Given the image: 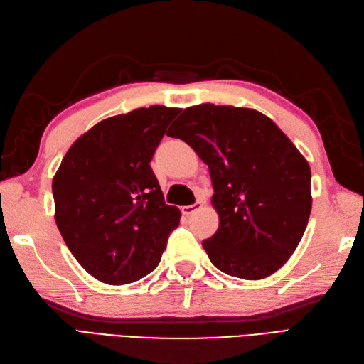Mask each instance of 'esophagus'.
I'll use <instances>...</instances> for the list:
<instances>
[{
  "label": "esophagus",
  "mask_w": 364,
  "mask_h": 364,
  "mask_svg": "<svg viewBox=\"0 0 364 364\" xmlns=\"http://www.w3.org/2000/svg\"><path fill=\"white\" fill-rule=\"evenodd\" d=\"M202 207V203L200 202H194L193 205H185V207H182L181 210H182V213L183 215H187V216H190V215H193L194 211L196 210H199Z\"/></svg>",
  "instance_id": "34e87169"
}]
</instances>
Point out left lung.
<instances>
[{"instance_id": "obj_1", "label": "left lung", "mask_w": 364, "mask_h": 364, "mask_svg": "<svg viewBox=\"0 0 364 364\" xmlns=\"http://www.w3.org/2000/svg\"><path fill=\"white\" fill-rule=\"evenodd\" d=\"M170 128L168 136L187 141L208 165L219 227L202 245L213 265L242 279L270 277L295 252L312 210L303 154L250 108L202 103Z\"/></svg>"}]
</instances>
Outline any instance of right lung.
Instances as JSON below:
<instances>
[{"mask_svg":"<svg viewBox=\"0 0 364 364\" xmlns=\"http://www.w3.org/2000/svg\"><path fill=\"white\" fill-rule=\"evenodd\" d=\"M179 108L114 115L80 136L60 164L55 223L80 265L111 286L134 282L161 262L181 211L166 205L153 154Z\"/></svg>","mask_w":364,"mask_h":364,"instance_id":"1","label":"right lung"}]
</instances>
